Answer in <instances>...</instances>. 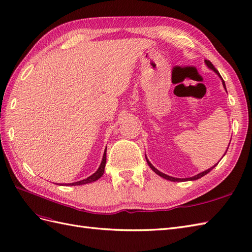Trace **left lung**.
Here are the masks:
<instances>
[{
  "mask_svg": "<svg viewBox=\"0 0 252 252\" xmlns=\"http://www.w3.org/2000/svg\"><path fill=\"white\" fill-rule=\"evenodd\" d=\"M204 63H205V64H206V66H208V68H210L211 70H213V71H214V72L219 76V77H220V80H221V82H222V85H223V87H224V89H225V84H224V81L222 80V77H221V75L220 74H219V72H218V71L215 69V67L214 66H213V63L210 62V61H204ZM225 90H227V89H225ZM230 145V144H229ZM228 150V149H227ZM225 152H227V151H225ZM225 154V153H224ZM224 154H223V156H224ZM223 158V157H222ZM146 159H147V163H148V165H149L150 166V168L154 171V172H156L157 173V175H158L159 177H162V178H164V179H166V180H169V181H172V182H184V181H195V180H198V179H200V178H202L203 176H205L206 175V173H209L213 168H214V167L217 165H214V166H213V167H211V168H209V169H206V170H204V171H202V172H200V173H198V175H196V176H193V177H190V178H183V179H181V178H173V177H170V176H167V175H165V173H163V172H160L159 170H158L157 168H156V167H154L150 162H149V159H148L147 158V157H146Z\"/></svg>",
  "mask_w": 252,
  "mask_h": 252,
  "instance_id": "8db88e82",
  "label": "left lung"
}]
</instances>
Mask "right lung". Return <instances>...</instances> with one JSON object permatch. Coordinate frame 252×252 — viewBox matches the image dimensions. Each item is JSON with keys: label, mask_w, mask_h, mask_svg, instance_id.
<instances>
[{"label": "right lung", "mask_w": 252, "mask_h": 252, "mask_svg": "<svg viewBox=\"0 0 252 252\" xmlns=\"http://www.w3.org/2000/svg\"><path fill=\"white\" fill-rule=\"evenodd\" d=\"M105 164H106V148L104 150V154H103V158H102V160H101V164L99 166V168L96 169V171L94 173H93L92 176L84 179V180H81V181H77V182H73V183H70V184H67V185H71V186H75V185H83V184H88V183H92V182H94L96 181V180H99L102 176L103 173H104V169H105Z\"/></svg>", "instance_id": "obj_1"}]
</instances>
